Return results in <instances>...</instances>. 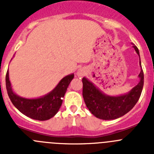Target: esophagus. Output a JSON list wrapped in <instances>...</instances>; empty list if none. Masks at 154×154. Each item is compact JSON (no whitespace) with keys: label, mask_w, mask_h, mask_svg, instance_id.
Segmentation results:
<instances>
[{"label":"esophagus","mask_w":154,"mask_h":154,"mask_svg":"<svg viewBox=\"0 0 154 154\" xmlns=\"http://www.w3.org/2000/svg\"><path fill=\"white\" fill-rule=\"evenodd\" d=\"M78 74H79V75H81L82 73H78Z\"/></svg>","instance_id":"esophagus-1"}]
</instances>
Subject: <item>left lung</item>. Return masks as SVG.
Masks as SVG:
<instances>
[{"instance_id":"obj_1","label":"left lung","mask_w":154,"mask_h":154,"mask_svg":"<svg viewBox=\"0 0 154 154\" xmlns=\"http://www.w3.org/2000/svg\"><path fill=\"white\" fill-rule=\"evenodd\" d=\"M133 48L140 56L137 46L133 45ZM139 77L140 81L138 85H136L129 93L119 96L105 95L89 80L83 78L82 96L87 108L96 117L105 120L115 119L123 116L133 108L140 97L144 79L143 69H141Z\"/></svg>"}]
</instances>
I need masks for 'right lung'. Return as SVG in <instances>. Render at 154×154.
I'll use <instances>...</instances> for the list:
<instances>
[{"label":"right lung","mask_w":154,"mask_h":154,"mask_svg":"<svg viewBox=\"0 0 154 154\" xmlns=\"http://www.w3.org/2000/svg\"><path fill=\"white\" fill-rule=\"evenodd\" d=\"M73 78L74 74L65 76L50 93L38 99H29L21 98L14 93L11 86L8 70L6 74V89L11 101L20 112L31 119L44 121L51 119L58 112L62 106V98Z\"/></svg>","instance_id":"add662e5"}]
</instances>
